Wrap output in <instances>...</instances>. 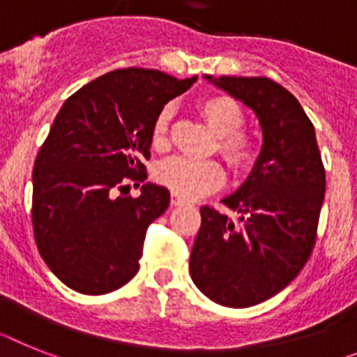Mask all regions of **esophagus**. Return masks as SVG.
Returning a JSON list of instances; mask_svg holds the SVG:
<instances>
[{"label": "esophagus", "mask_w": 357, "mask_h": 357, "mask_svg": "<svg viewBox=\"0 0 357 357\" xmlns=\"http://www.w3.org/2000/svg\"><path fill=\"white\" fill-rule=\"evenodd\" d=\"M170 203H172V206H179V205H185V199L181 196H178V194H174L172 192V196H170Z\"/></svg>", "instance_id": "34e87169"}]
</instances>
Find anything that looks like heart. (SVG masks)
<instances>
[{
  "instance_id": "b5f03b06",
  "label": "heart",
  "mask_w": 357,
  "mask_h": 357,
  "mask_svg": "<svg viewBox=\"0 0 357 357\" xmlns=\"http://www.w3.org/2000/svg\"><path fill=\"white\" fill-rule=\"evenodd\" d=\"M199 112L211 128L220 136L218 151L236 172H245L257 158V143L245 134V110L229 96H208L199 101ZM170 123V109H163L152 127V143L163 146L167 142ZM155 181L174 194L192 199L220 187L225 172L218 161H197L183 155H172L161 161L154 170Z\"/></svg>"
}]
</instances>
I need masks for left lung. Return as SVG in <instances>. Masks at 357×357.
I'll return each instance as SVG.
<instances>
[{
	"label": "left lung",
	"mask_w": 357,
	"mask_h": 357,
	"mask_svg": "<svg viewBox=\"0 0 357 357\" xmlns=\"http://www.w3.org/2000/svg\"><path fill=\"white\" fill-rule=\"evenodd\" d=\"M205 77L256 112L263 146L247 181L223 199L239 214L238 223L214 206H202L190 275L214 303L252 307L285 289L312 254L325 167L312 121L280 83Z\"/></svg>",
	"instance_id": "left-lung-1"
}]
</instances>
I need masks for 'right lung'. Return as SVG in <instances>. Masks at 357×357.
<instances>
[{"label": "right lung", "instance_id": "1", "mask_svg": "<svg viewBox=\"0 0 357 357\" xmlns=\"http://www.w3.org/2000/svg\"><path fill=\"white\" fill-rule=\"evenodd\" d=\"M197 77L119 68L63 103L32 170V229L43 261L76 292L109 294L139 271L149 225L170 203L165 187L116 196L146 179L152 127Z\"/></svg>", "mask_w": 357, "mask_h": 357}]
</instances>
